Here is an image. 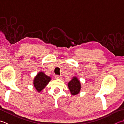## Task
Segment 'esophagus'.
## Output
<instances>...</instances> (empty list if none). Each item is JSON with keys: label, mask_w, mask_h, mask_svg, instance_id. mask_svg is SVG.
Masks as SVG:
<instances>
[{"label": "esophagus", "mask_w": 124, "mask_h": 124, "mask_svg": "<svg viewBox=\"0 0 124 124\" xmlns=\"http://www.w3.org/2000/svg\"><path fill=\"white\" fill-rule=\"evenodd\" d=\"M55 78L56 79H61L62 78V75H55Z\"/></svg>", "instance_id": "obj_1"}]
</instances>
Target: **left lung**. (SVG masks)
Masks as SVG:
<instances>
[{"label":"left lung","mask_w":124,"mask_h":124,"mask_svg":"<svg viewBox=\"0 0 124 124\" xmlns=\"http://www.w3.org/2000/svg\"><path fill=\"white\" fill-rule=\"evenodd\" d=\"M68 86L70 89V93L73 95L79 94L81 89L80 82L76 77L73 78V79L68 83Z\"/></svg>","instance_id":"obj_1"}]
</instances>
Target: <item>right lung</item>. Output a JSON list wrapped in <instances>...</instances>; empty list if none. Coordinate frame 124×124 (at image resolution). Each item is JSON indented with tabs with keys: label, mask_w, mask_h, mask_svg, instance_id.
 <instances>
[{
	"label": "right lung",
	"mask_w": 124,
	"mask_h": 124,
	"mask_svg": "<svg viewBox=\"0 0 124 124\" xmlns=\"http://www.w3.org/2000/svg\"><path fill=\"white\" fill-rule=\"evenodd\" d=\"M51 80V78L47 77L43 72H39L34 80V87L39 92L44 89Z\"/></svg>",
	"instance_id": "obj_1"
}]
</instances>
